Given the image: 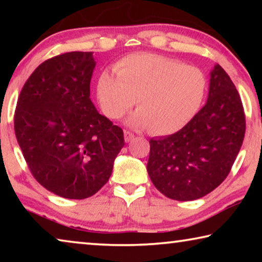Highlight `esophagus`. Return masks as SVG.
Returning <instances> with one entry per match:
<instances>
[{"instance_id": "obj_1", "label": "esophagus", "mask_w": 262, "mask_h": 262, "mask_svg": "<svg viewBox=\"0 0 262 262\" xmlns=\"http://www.w3.org/2000/svg\"><path fill=\"white\" fill-rule=\"evenodd\" d=\"M134 137H135V135L133 134V133L128 132V130H126V132H125V141H126V142H130V141H133V140H134Z\"/></svg>"}]
</instances>
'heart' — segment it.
Here are the masks:
<instances>
[{
	"mask_svg": "<svg viewBox=\"0 0 262 262\" xmlns=\"http://www.w3.org/2000/svg\"><path fill=\"white\" fill-rule=\"evenodd\" d=\"M115 75L100 74L97 96L106 117L122 118L133 105L139 110L129 122L158 135L172 134L193 120L207 95L206 74L171 57L140 53L119 60Z\"/></svg>",
	"mask_w": 262,
	"mask_h": 262,
	"instance_id": "obj_1",
	"label": "heart"
}]
</instances>
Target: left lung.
I'll return each instance as SVG.
<instances>
[{"instance_id": "8db88e82", "label": "left lung", "mask_w": 262, "mask_h": 262, "mask_svg": "<svg viewBox=\"0 0 262 262\" xmlns=\"http://www.w3.org/2000/svg\"><path fill=\"white\" fill-rule=\"evenodd\" d=\"M243 103L220 64L210 73L206 105L183 129L151 139L147 170L159 192L178 201L205 196L231 171L245 136Z\"/></svg>"}]
</instances>
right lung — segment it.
<instances>
[{"label":"right lung","mask_w":262,"mask_h":262,"mask_svg":"<svg viewBox=\"0 0 262 262\" xmlns=\"http://www.w3.org/2000/svg\"><path fill=\"white\" fill-rule=\"evenodd\" d=\"M92 52H68L31 74L15 111V134L35 180L82 200L107 183L125 139L90 99Z\"/></svg>","instance_id":"obj_1"}]
</instances>
